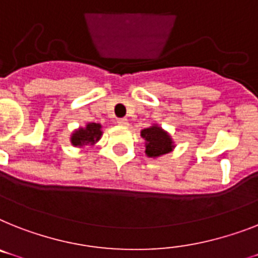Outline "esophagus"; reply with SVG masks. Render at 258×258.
Segmentation results:
<instances>
[{
    "label": "esophagus",
    "instance_id": "esophagus-1",
    "mask_svg": "<svg viewBox=\"0 0 258 258\" xmlns=\"http://www.w3.org/2000/svg\"><path fill=\"white\" fill-rule=\"evenodd\" d=\"M117 124L121 125V126H127V125H129V121H127V118H118V120H117Z\"/></svg>",
    "mask_w": 258,
    "mask_h": 258
}]
</instances>
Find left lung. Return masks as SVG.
I'll return each mask as SVG.
<instances>
[{"label": "left lung", "mask_w": 258, "mask_h": 258, "mask_svg": "<svg viewBox=\"0 0 258 258\" xmlns=\"http://www.w3.org/2000/svg\"><path fill=\"white\" fill-rule=\"evenodd\" d=\"M141 137L146 141L145 153L150 158H157V157L167 154L174 149V142L170 134L158 125H153L141 131Z\"/></svg>", "instance_id": "8db88e82"}]
</instances>
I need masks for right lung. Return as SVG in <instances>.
Returning a JSON list of instances; mask_svg holds the SVG:
<instances>
[{"label": "right lung", "mask_w": 258, "mask_h": 258, "mask_svg": "<svg viewBox=\"0 0 258 258\" xmlns=\"http://www.w3.org/2000/svg\"><path fill=\"white\" fill-rule=\"evenodd\" d=\"M101 125L96 124V122H89L86 125V127H79L71 136V144L74 146H89V145H95L101 137Z\"/></svg>", "instance_id": "right-lung-1"}]
</instances>
